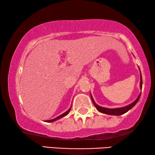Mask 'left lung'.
<instances>
[{"label": "left lung", "mask_w": 155, "mask_h": 155, "mask_svg": "<svg viewBox=\"0 0 155 155\" xmlns=\"http://www.w3.org/2000/svg\"><path fill=\"white\" fill-rule=\"evenodd\" d=\"M141 73V72H140ZM141 81H140V87L141 89L142 88V77H141ZM141 96V94L139 95L138 98L136 99V101L133 102V103H131L128 106H126L124 107H122V108H116V109H108V108H104V107H102L101 106H98V104H96L94 102V99L92 98V96L91 95V98L92 100V102L94 104V106L96 107V108L100 112L103 113V114H108V115H120L125 114L127 111H129L130 109H132L133 107H134L139 101Z\"/></svg>", "instance_id": "obj_1"}]
</instances>
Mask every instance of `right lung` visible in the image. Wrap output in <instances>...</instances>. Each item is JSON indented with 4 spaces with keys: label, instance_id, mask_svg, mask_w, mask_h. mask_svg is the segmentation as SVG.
Instances as JSON below:
<instances>
[{
    "label": "right lung",
    "instance_id": "obj_1",
    "mask_svg": "<svg viewBox=\"0 0 155 155\" xmlns=\"http://www.w3.org/2000/svg\"><path fill=\"white\" fill-rule=\"evenodd\" d=\"M70 109H71V107H70V108L69 109H68L66 112H65L64 114H61V115H59V116H58V117H55V118H54V119L50 120H47L46 122H54V121H55V120H59V119H60V118H61V117H63L65 116V115H68V114H69V112H70Z\"/></svg>",
    "mask_w": 155,
    "mask_h": 155
}]
</instances>
